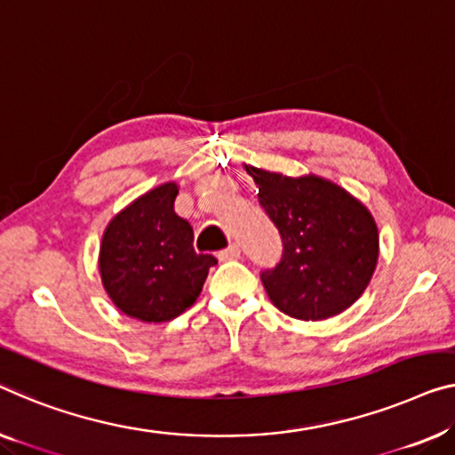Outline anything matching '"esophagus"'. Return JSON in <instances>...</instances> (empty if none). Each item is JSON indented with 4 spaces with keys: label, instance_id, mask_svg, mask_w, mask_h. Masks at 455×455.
<instances>
[{
    "label": "esophagus",
    "instance_id": "esophagus-1",
    "mask_svg": "<svg viewBox=\"0 0 455 455\" xmlns=\"http://www.w3.org/2000/svg\"><path fill=\"white\" fill-rule=\"evenodd\" d=\"M239 257H241V247L239 245H230L227 249H222L219 253L220 261H235V259H239Z\"/></svg>",
    "mask_w": 455,
    "mask_h": 455
}]
</instances>
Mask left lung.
<instances>
[{
    "mask_svg": "<svg viewBox=\"0 0 455 455\" xmlns=\"http://www.w3.org/2000/svg\"><path fill=\"white\" fill-rule=\"evenodd\" d=\"M257 200L282 236V261L261 274L269 300L298 321H324L347 310L376 271L374 216L335 181L245 165Z\"/></svg>",
    "mask_w": 455,
    "mask_h": 455,
    "instance_id": "obj_1",
    "label": "left lung"
}]
</instances>
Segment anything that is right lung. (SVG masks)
<instances>
[{"mask_svg":"<svg viewBox=\"0 0 455 455\" xmlns=\"http://www.w3.org/2000/svg\"><path fill=\"white\" fill-rule=\"evenodd\" d=\"M180 194L167 181L139 196L108 222L98 267L120 313L142 323H167L198 300L216 257L194 251V230L175 214Z\"/></svg>","mask_w":455,"mask_h":455,"instance_id":"obj_1","label":"right lung"}]
</instances>
